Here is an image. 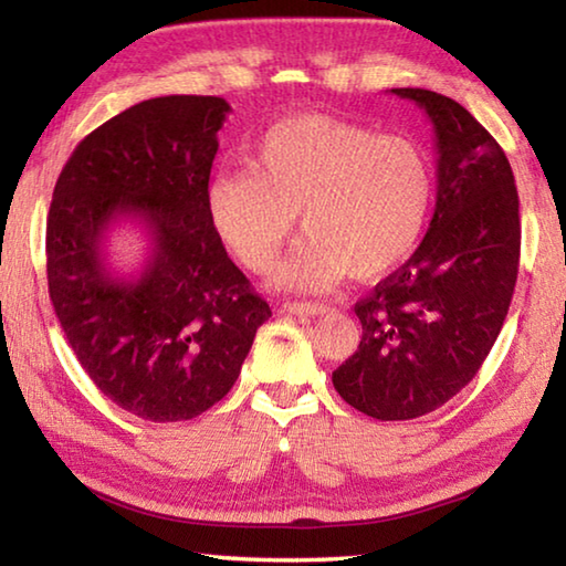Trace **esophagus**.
I'll return each instance as SVG.
<instances>
[{"mask_svg": "<svg viewBox=\"0 0 566 566\" xmlns=\"http://www.w3.org/2000/svg\"><path fill=\"white\" fill-rule=\"evenodd\" d=\"M284 312L290 314H306V317H314V314H327L329 306L319 302H284Z\"/></svg>", "mask_w": 566, "mask_h": 566, "instance_id": "obj_1", "label": "esophagus"}]
</instances>
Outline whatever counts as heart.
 I'll use <instances>...</instances> for the list:
<instances>
[{
    "label": "heart",
    "instance_id": "heart-1",
    "mask_svg": "<svg viewBox=\"0 0 566 566\" xmlns=\"http://www.w3.org/2000/svg\"><path fill=\"white\" fill-rule=\"evenodd\" d=\"M209 185L217 234L252 272H270L296 227L310 234L276 282L324 292L352 274L375 280L419 247L434 207L432 159L417 142L324 114L266 129Z\"/></svg>",
    "mask_w": 566,
    "mask_h": 566
}]
</instances>
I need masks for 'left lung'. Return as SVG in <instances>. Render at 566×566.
Returning <instances> with one entry per match:
<instances>
[{"label": "left lung", "instance_id": "left-lung-1", "mask_svg": "<svg viewBox=\"0 0 566 566\" xmlns=\"http://www.w3.org/2000/svg\"><path fill=\"white\" fill-rule=\"evenodd\" d=\"M434 127L437 207L417 252L354 314L361 342L332 371L339 397L381 421L429 415L482 367L520 272V197L504 149L462 104L391 90Z\"/></svg>", "mask_w": 566, "mask_h": 566}]
</instances>
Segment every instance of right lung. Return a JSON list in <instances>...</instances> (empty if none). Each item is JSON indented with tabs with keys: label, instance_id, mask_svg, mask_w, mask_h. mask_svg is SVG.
<instances>
[{
	"label": "right lung",
	"instance_id": "right-lung-1",
	"mask_svg": "<svg viewBox=\"0 0 566 566\" xmlns=\"http://www.w3.org/2000/svg\"><path fill=\"white\" fill-rule=\"evenodd\" d=\"M227 114L222 97L197 94L134 104L76 145L52 195L46 282L56 319L102 395L149 421L217 405L272 317L209 214ZM119 218L145 223L153 244L129 281L101 252Z\"/></svg>",
	"mask_w": 566,
	"mask_h": 566
}]
</instances>
